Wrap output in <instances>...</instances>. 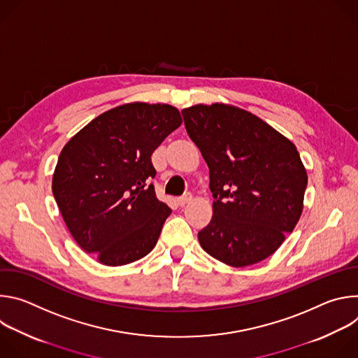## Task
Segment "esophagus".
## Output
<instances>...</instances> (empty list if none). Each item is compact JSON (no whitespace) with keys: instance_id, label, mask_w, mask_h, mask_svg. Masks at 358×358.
<instances>
[{"instance_id":"esophagus-1","label":"esophagus","mask_w":358,"mask_h":358,"mask_svg":"<svg viewBox=\"0 0 358 358\" xmlns=\"http://www.w3.org/2000/svg\"><path fill=\"white\" fill-rule=\"evenodd\" d=\"M177 201H178V203H180V206H181V207H184V206H187V203H188V202H191V201H192V195H191V194L188 192V194H185V195L180 196V198L177 199Z\"/></svg>"}]
</instances>
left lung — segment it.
Instances as JSON below:
<instances>
[{"mask_svg":"<svg viewBox=\"0 0 358 358\" xmlns=\"http://www.w3.org/2000/svg\"><path fill=\"white\" fill-rule=\"evenodd\" d=\"M181 113L210 169L213 218L198 232L202 249L234 268L259 264L303 211L308 173L296 145L232 105H195Z\"/></svg>","mask_w":358,"mask_h":358,"instance_id":"obj_1","label":"left lung"}]
</instances>
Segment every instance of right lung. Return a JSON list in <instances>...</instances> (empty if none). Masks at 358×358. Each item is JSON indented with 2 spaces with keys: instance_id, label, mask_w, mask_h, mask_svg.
<instances>
[{
  "instance_id": "obj_1",
  "label": "right lung",
  "mask_w": 358,
  "mask_h": 358,
  "mask_svg": "<svg viewBox=\"0 0 358 358\" xmlns=\"http://www.w3.org/2000/svg\"><path fill=\"white\" fill-rule=\"evenodd\" d=\"M182 123L171 105L133 101L94 117L62 148L52 192L78 245L123 266L156 246L171 214L157 199L151 155Z\"/></svg>"
}]
</instances>
